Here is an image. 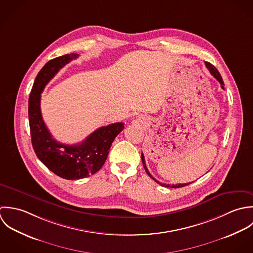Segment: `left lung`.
<instances>
[{
	"mask_svg": "<svg viewBox=\"0 0 253 253\" xmlns=\"http://www.w3.org/2000/svg\"><path fill=\"white\" fill-rule=\"evenodd\" d=\"M205 65H206L207 69L209 70V72L211 73V75H213V76H214V78H216V79L218 80V82L221 84L222 89H224V82H223V79H222V77H221V75H220L219 71L217 70V68H216L214 65H212L211 63H209V62H205ZM142 161H143V165H144V168H145V170H146L147 174L152 178V180H154L157 184L161 185L162 187H166V188H175V189H177V188H182V187H185V186H187V185L191 184V183H189V184H176V185H171V184H162V183H160L159 181L155 180V179L152 177V174L149 172V170H148V168H147V165H146L145 156H144V154H143V153H142Z\"/></svg>",
	"mask_w": 253,
	"mask_h": 253,
	"instance_id": "left-lung-1",
	"label": "left lung"
}]
</instances>
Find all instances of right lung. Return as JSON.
Returning <instances> with one entry per match:
<instances>
[{
    "mask_svg": "<svg viewBox=\"0 0 253 253\" xmlns=\"http://www.w3.org/2000/svg\"><path fill=\"white\" fill-rule=\"evenodd\" d=\"M77 57L78 53H68L48 61L35 79L28 101L29 126L34 152L51 172L66 180L83 179L98 172L107 158L115 137L124 129L122 122L102 126L82 143L71 146L58 143L52 138L42 117L41 93L60 68Z\"/></svg>",
    "mask_w": 253,
    "mask_h": 253,
    "instance_id": "right-lung-1",
    "label": "right lung"
}]
</instances>
